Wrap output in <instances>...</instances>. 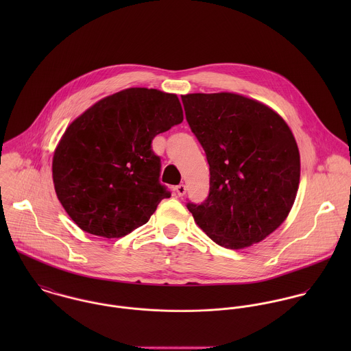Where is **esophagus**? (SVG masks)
Wrapping results in <instances>:
<instances>
[{
    "mask_svg": "<svg viewBox=\"0 0 351 351\" xmlns=\"http://www.w3.org/2000/svg\"><path fill=\"white\" fill-rule=\"evenodd\" d=\"M176 193H177V196L182 197V196L186 193V186H185L184 184H180V185H177V186H176Z\"/></svg>",
    "mask_w": 351,
    "mask_h": 351,
    "instance_id": "obj_1",
    "label": "esophagus"
}]
</instances>
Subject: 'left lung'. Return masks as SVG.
<instances>
[{
  "instance_id": "obj_1",
  "label": "left lung",
  "mask_w": 351,
  "mask_h": 351,
  "mask_svg": "<svg viewBox=\"0 0 351 351\" xmlns=\"http://www.w3.org/2000/svg\"><path fill=\"white\" fill-rule=\"evenodd\" d=\"M181 99L210 174L206 200L188 202V209L223 247L263 241L287 219L299 189L300 154L291 128L273 109L241 95Z\"/></svg>"
}]
</instances>
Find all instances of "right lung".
I'll use <instances>...</instances> for the list:
<instances>
[{"mask_svg": "<svg viewBox=\"0 0 351 351\" xmlns=\"http://www.w3.org/2000/svg\"><path fill=\"white\" fill-rule=\"evenodd\" d=\"M182 120L176 95L146 88L108 96L75 119L52 159L55 192L71 220L104 238L146 224L171 196L159 182L152 139Z\"/></svg>", "mask_w": 351, "mask_h": 351, "instance_id": "obj_1", "label": "right lung"}]
</instances>
